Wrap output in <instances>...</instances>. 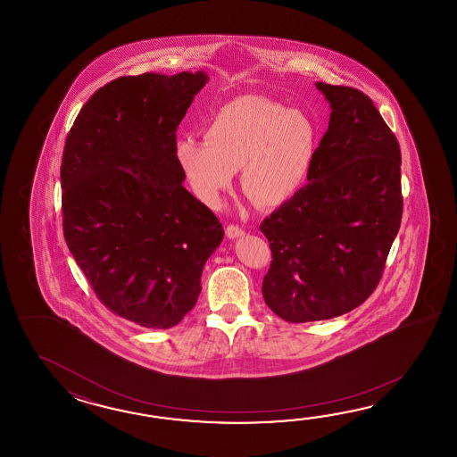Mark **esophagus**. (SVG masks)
<instances>
[{
    "mask_svg": "<svg viewBox=\"0 0 457 457\" xmlns=\"http://www.w3.org/2000/svg\"><path fill=\"white\" fill-rule=\"evenodd\" d=\"M225 233H227V237H228V238H238V237H243V235H245V230H243L242 227H238V225L230 224L227 225Z\"/></svg>",
    "mask_w": 457,
    "mask_h": 457,
    "instance_id": "esophagus-1",
    "label": "esophagus"
}]
</instances>
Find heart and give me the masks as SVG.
I'll list each match as a JSON object with an SVG mask.
<instances>
[{"label": "heart", "mask_w": 457, "mask_h": 457, "mask_svg": "<svg viewBox=\"0 0 457 457\" xmlns=\"http://www.w3.org/2000/svg\"><path fill=\"white\" fill-rule=\"evenodd\" d=\"M204 140L176 144L186 183L204 204H220L235 170L243 189L262 207L289 201L305 185L319 132L309 114L271 97L246 95L220 107L204 129Z\"/></svg>", "instance_id": "heart-1"}]
</instances>
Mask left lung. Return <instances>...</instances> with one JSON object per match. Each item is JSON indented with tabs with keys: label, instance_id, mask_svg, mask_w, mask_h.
Listing matches in <instances>:
<instances>
[{
	"label": "left lung",
	"instance_id": "8db88e82",
	"mask_svg": "<svg viewBox=\"0 0 457 457\" xmlns=\"http://www.w3.org/2000/svg\"><path fill=\"white\" fill-rule=\"evenodd\" d=\"M317 87L331 114L309 185L260 225L272 258L262 297L289 323L360 307L379 284L403 212L400 145L372 99L356 87Z\"/></svg>",
	"mask_w": 457,
	"mask_h": 457
}]
</instances>
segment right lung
<instances>
[{"mask_svg": "<svg viewBox=\"0 0 457 457\" xmlns=\"http://www.w3.org/2000/svg\"><path fill=\"white\" fill-rule=\"evenodd\" d=\"M207 75L144 73L99 87L65 140L63 235L101 303L145 328L183 320L224 238L185 186L176 130Z\"/></svg>", "mask_w": 457, "mask_h": 457, "instance_id": "right-lung-1", "label": "right lung"}]
</instances>
